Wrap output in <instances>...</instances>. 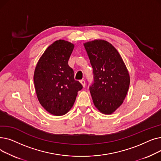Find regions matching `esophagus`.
<instances>
[{
  "instance_id": "obj_1",
  "label": "esophagus",
  "mask_w": 161,
  "mask_h": 161,
  "mask_svg": "<svg viewBox=\"0 0 161 161\" xmlns=\"http://www.w3.org/2000/svg\"><path fill=\"white\" fill-rule=\"evenodd\" d=\"M80 83H81V85L83 86V87H85V86H86V81L84 80H80Z\"/></svg>"
}]
</instances>
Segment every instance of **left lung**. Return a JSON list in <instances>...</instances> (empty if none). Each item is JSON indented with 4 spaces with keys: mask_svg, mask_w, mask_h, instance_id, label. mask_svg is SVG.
Masks as SVG:
<instances>
[{
    "mask_svg": "<svg viewBox=\"0 0 161 161\" xmlns=\"http://www.w3.org/2000/svg\"><path fill=\"white\" fill-rule=\"evenodd\" d=\"M92 68L94 81L89 87L95 107L112 114L123 103L130 76L117 49L108 42L95 40L84 44Z\"/></svg>",
    "mask_w": 161,
    "mask_h": 161,
    "instance_id": "obj_1",
    "label": "left lung"
}]
</instances>
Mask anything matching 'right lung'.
Returning a JSON list of instances; mask_svg holds the SVG:
<instances>
[{
    "mask_svg": "<svg viewBox=\"0 0 161 161\" xmlns=\"http://www.w3.org/2000/svg\"><path fill=\"white\" fill-rule=\"evenodd\" d=\"M74 47L68 41H55L40 58L34 74L38 101L47 112L56 116L70 110L83 88L74 80V70L68 64Z\"/></svg>",
    "mask_w": 161,
    "mask_h": 161,
    "instance_id": "right-lung-1",
    "label": "right lung"
}]
</instances>
